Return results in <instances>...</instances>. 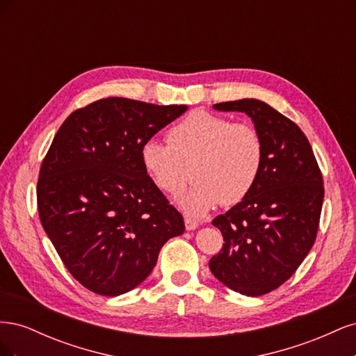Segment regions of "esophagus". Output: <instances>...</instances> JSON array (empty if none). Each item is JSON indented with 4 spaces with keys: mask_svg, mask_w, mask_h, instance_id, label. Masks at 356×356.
<instances>
[{
    "mask_svg": "<svg viewBox=\"0 0 356 356\" xmlns=\"http://www.w3.org/2000/svg\"><path fill=\"white\" fill-rule=\"evenodd\" d=\"M184 222H186V229L187 230H196L199 227V222L196 220L188 218V217L184 220Z\"/></svg>",
    "mask_w": 356,
    "mask_h": 356,
    "instance_id": "obj_1",
    "label": "esophagus"
}]
</instances>
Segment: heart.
<instances>
[{"mask_svg": "<svg viewBox=\"0 0 356 356\" xmlns=\"http://www.w3.org/2000/svg\"><path fill=\"white\" fill-rule=\"evenodd\" d=\"M263 157L254 126L207 111H193L172 126L168 144L148 139L141 147L145 172L168 195L186 188L191 168L196 184L178 202L191 217H203L220 203H241L255 186Z\"/></svg>", "mask_w": 356, "mask_h": 356, "instance_id": "heart-1", "label": "heart"}]
</instances>
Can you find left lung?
Wrapping results in <instances>:
<instances>
[{
	"mask_svg": "<svg viewBox=\"0 0 356 356\" xmlns=\"http://www.w3.org/2000/svg\"><path fill=\"white\" fill-rule=\"evenodd\" d=\"M213 108L250 115L263 139V166L254 188L212 221L224 243L209 261L225 286L258 297L288 281L314 246L324 181L306 135L270 105L239 99Z\"/></svg>",
	"mask_w": 356,
	"mask_h": 356,
	"instance_id": "1",
	"label": "left lung"
}]
</instances>
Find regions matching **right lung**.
<instances>
[{"label": "right lung", "instance_id": "obj_1", "mask_svg": "<svg viewBox=\"0 0 356 356\" xmlns=\"http://www.w3.org/2000/svg\"><path fill=\"white\" fill-rule=\"evenodd\" d=\"M187 105L105 98L75 110L42 160L38 215L62 263L93 293L115 297L152 273L170 238L184 233L141 161V147Z\"/></svg>", "mask_w": 356, "mask_h": 356}]
</instances>
